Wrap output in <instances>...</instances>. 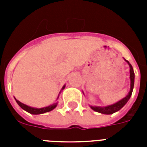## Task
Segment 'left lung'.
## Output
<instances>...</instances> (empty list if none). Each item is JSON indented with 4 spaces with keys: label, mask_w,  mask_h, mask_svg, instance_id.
<instances>
[{
    "label": "left lung",
    "mask_w": 147,
    "mask_h": 147,
    "mask_svg": "<svg viewBox=\"0 0 147 147\" xmlns=\"http://www.w3.org/2000/svg\"><path fill=\"white\" fill-rule=\"evenodd\" d=\"M126 62H127L129 66H130V92L128 93V94L125 98H123V99H121V100H119L115 104H113L111 105H108L106 107H96V106H90L92 110H94V111L100 113V114H112L115 113V112L118 111L119 110H121L124 105L127 104L129 99H130L131 94H132L133 89H134V71L133 69L132 65L130 64V62H128L127 60L124 59Z\"/></svg>",
    "instance_id": "1"
}]
</instances>
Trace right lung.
Returning a JSON list of instances; mask_svg holds the SVG:
<instances>
[{"mask_svg": "<svg viewBox=\"0 0 147 147\" xmlns=\"http://www.w3.org/2000/svg\"><path fill=\"white\" fill-rule=\"evenodd\" d=\"M65 87V85H64L63 87H62V90H63ZM60 93V92H59ZM59 98V97H58ZM15 100L17 101V103L18 104L20 107H21L22 109H24V111H26L30 114H44V113H47V112L51 111H53L55 107H56L57 106V103H55V104H53V105H51L48 107H42V108H35V107H30V106H27V105H24L23 103H21L20 101H19L18 100H17L16 98H15Z\"/></svg>", "mask_w": 147, "mask_h": 147, "instance_id": "obj_1", "label": "right lung"}]
</instances>
